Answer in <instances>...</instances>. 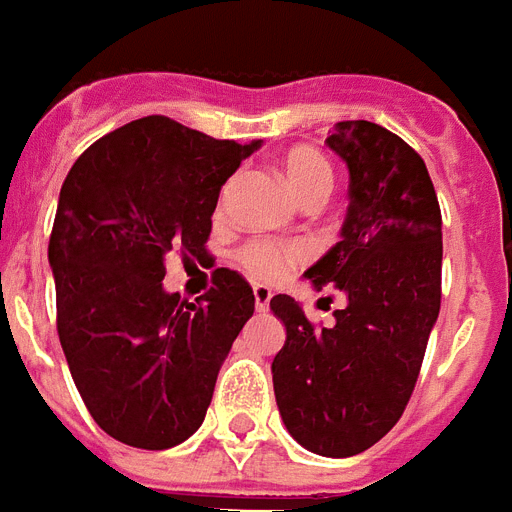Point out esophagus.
I'll list each match as a JSON object with an SVG mask.
<instances>
[{
	"label": "esophagus",
	"instance_id": "esophagus-1",
	"mask_svg": "<svg viewBox=\"0 0 512 512\" xmlns=\"http://www.w3.org/2000/svg\"><path fill=\"white\" fill-rule=\"evenodd\" d=\"M252 292H255V310L257 313H265V310L270 307V297H273V292H270L268 286H263V284L252 286Z\"/></svg>",
	"mask_w": 512,
	"mask_h": 512
}]
</instances>
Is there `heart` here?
<instances>
[{
    "label": "heart",
    "instance_id": "obj_1",
    "mask_svg": "<svg viewBox=\"0 0 512 512\" xmlns=\"http://www.w3.org/2000/svg\"><path fill=\"white\" fill-rule=\"evenodd\" d=\"M281 173H284L286 186L292 189L299 202H305L307 197H315V194L328 197V191L334 186V170H331L326 157L313 147L289 149L281 160ZM239 257H242L244 268L249 273L260 278H278L302 257V249L281 247V244L273 242H249L239 252Z\"/></svg>",
    "mask_w": 512,
    "mask_h": 512
}]
</instances>
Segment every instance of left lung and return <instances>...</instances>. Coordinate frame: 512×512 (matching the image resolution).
<instances>
[{
    "mask_svg": "<svg viewBox=\"0 0 512 512\" xmlns=\"http://www.w3.org/2000/svg\"><path fill=\"white\" fill-rule=\"evenodd\" d=\"M350 173L339 242L305 270L347 297L331 328H313L289 294L270 299L286 328L270 373L286 431L323 458H352L392 431L418 381L442 302V213L410 144L371 120L326 139Z\"/></svg>",
    "mask_w": 512,
    "mask_h": 512,
    "instance_id": "obj_1",
    "label": "left lung"
}]
</instances>
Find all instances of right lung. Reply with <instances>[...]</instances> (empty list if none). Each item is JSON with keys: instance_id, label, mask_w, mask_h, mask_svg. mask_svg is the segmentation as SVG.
<instances>
[{"instance_id": "1", "label": "right lung", "mask_w": 512, "mask_h": 512, "mask_svg": "<svg viewBox=\"0 0 512 512\" xmlns=\"http://www.w3.org/2000/svg\"><path fill=\"white\" fill-rule=\"evenodd\" d=\"M260 144L147 115L94 141L62 184L49 239L57 334L91 418L118 442L168 450L205 421L255 294L218 268L205 297L181 299L162 286L165 257L202 263L220 186Z\"/></svg>"}]
</instances>
